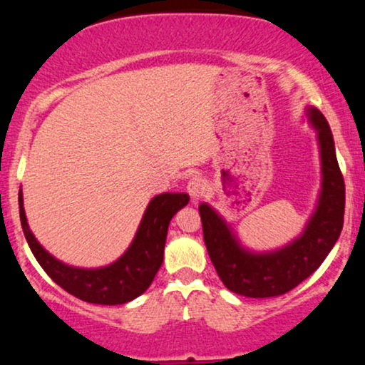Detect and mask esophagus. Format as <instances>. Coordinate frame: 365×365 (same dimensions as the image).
<instances>
[{"label":"esophagus","mask_w":365,"mask_h":365,"mask_svg":"<svg viewBox=\"0 0 365 365\" xmlns=\"http://www.w3.org/2000/svg\"><path fill=\"white\" fill-rule=\"evenodd\" d=\"M187 191H188V195L191 196V200L197 201V200H201V197L206 195L207 187H206V183H205V180H202V178L193 177V178H191V180L188 182Z\"/></svg>","instance_id":"34e87169"}]
</instances>
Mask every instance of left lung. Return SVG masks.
<instances>
[{
  "label": "left lung",
  "mask_w": 365,
  "mask_h": 365,
  "mask_svg": "<svg viewBox=\"0 0 365 365\" xmlns=\"http://www.w3.org/2000/svg\"><path fill=\"white\" fill-rule=\"evenodd\" d=\"M317 130L322 163V190L317 207L301 237L280 250L252 252L235 237L230 225L206 202L200 205L202 237L209 257L224 285L248 298H272L288 293L314 274L329 256L341 233L344 180L339 170L329 122L316 108L307 109Z\"/></svg>",
  "instance_id": "obj_1"
}]
</instances>
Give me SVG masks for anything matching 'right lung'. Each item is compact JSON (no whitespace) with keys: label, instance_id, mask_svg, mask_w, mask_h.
Instances as JSON below:
<instances>
[{"label":"right lung","instance_id":"right-lung-1","mask_svg":"<svg viewBox=\"0 0 365 365\" xmlns=\"http://www.w3.org/2000/svg\"><path fill=\"white\" fill-rule=\"evenodd\" d=\"M188 201L187 193L154 196L128 250L115 262L100 269L72 267L49 255L30 232L24 211L22 191H19V214L30 250L54 283L82 301L115 306L138 298L151 285L163 264L170 220L177 211L188 205Z\"/></svg>","mask_w":365,"mask_h":365}]
</instances>
